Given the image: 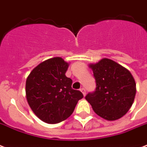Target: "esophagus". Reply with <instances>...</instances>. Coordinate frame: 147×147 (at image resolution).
<instances>
[{
  "mask_svg": "<svg viewBox=\"0 0 147 147\" xmlns=\"http://www.w3.org/2000/svg\"><path fill=\"white\" fill-rule=\"evenodd\" d=\"M80 91L82 92V93L83 94V95H84V96H85V94H86V91H85V88H82L80 89Z\"/></svg>",
  "mask_w": 147,
  "mask_h": 147,
  "instance_id": "1",
  "label": "esophagus"
}]
</instances>
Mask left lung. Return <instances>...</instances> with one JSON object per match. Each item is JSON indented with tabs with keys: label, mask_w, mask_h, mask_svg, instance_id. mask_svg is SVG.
<instances>
[{
	"label": "left lung",
	"mask_w": 147,
	"mask_h": 147,
	"mask_svg": "<svg viewBox=\"0 0 147 147\" xmlns=\"http://www.w3.org/2000/svg\"><path fill=\"white\" fill-rule=\"evenodd\" d=\"M96 82V89L85 99L98 116L107 121H116L125 115L136 95V82L125 67L104 58L89 64Z\"/></svg>",
	"instance_id": "8db88e82"
}]
</instances>
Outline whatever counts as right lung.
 <instances>
[{"mask_svg":"<svg viewBox=\"0 0 147 147\" xmlns=\"http://www.w3.org/2000/svg\"><path fill=\"white\" fill-rule=\"evenodd\" d=\"M69 65L62 58H51L35 67L26 78L27 102L36 116L45 123L66 120L83 98L80 91L71 88L72 80L65 76Z\"/></svg>","mask_w":147,"mask_h":147,"instance_id":"obj_1","label":"right lung"}]
</instances>
